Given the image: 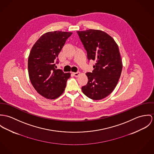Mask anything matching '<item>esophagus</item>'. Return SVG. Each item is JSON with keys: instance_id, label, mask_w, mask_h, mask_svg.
<instances>
[{"instance_id": "1", "label": "esophagus", "mask_w": 154, "mask_h": 154, "mask_svg": "<svg viewBox=\"0 0 154 154\" xmlns=\"http://www.w3.org/2000/svg\"><path fill=\"white\" fill-rule=\"evenodd\" d=\"M80 72H72V74L74 75V77H78L80 75Z\"/></svg>"}]
</instances>
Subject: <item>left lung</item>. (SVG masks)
Wrapping results in <instances>:
<instances>
[{"label": "left lung", "mask_w": 154, "mask_h": 154, "mask_svg": "<svg viewBox=\"0 0 154 154\" xmlns=\"http://www.w3.org/2000/svg\"><path fill=\"white\" fill-rule=\"evenodd\" d=\"M88 60L96 61L92 72H87V84L83 93L91 99L101 100L115 89L122 69L119 47L109 35L100 30L77 31Z\"/></svg>", "instance_id": "obj_1"}]
</instances>
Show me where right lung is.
Instances as JSON below:
<instances>
[{
	"mask_svg": "<svg viewBox=\"0 0 154 154\" xmlns=\"http://www.w3.org/2000/svg\"><path fill=\"white\" fill-rule=\"evenodd\" d=\"M72 32L54 31L42 35L32 47L28 61L30 81L36 91L48 99L60 96L70 73L56 69L58 54Z\"/></svg>",
	"mask_w": 154,
	"mask_h": 154,
	"instance_id": "obj_1",
	"label": "right lung"
}]
</instances>
